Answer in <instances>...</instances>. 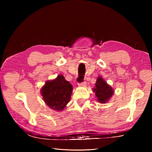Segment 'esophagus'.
Listing matches in <instances>:
<instances>
[{
    "label": "esophagus",
    "mask_w": 152,
    "mask_h": 152,
    "mask_svg": "<svg viewBox=\"0 0 152 152\" xmlns=\"http://www.w3.org/2000/svg\"><path fill=\"white\" fill-rule=\"evenodd\" d=\"M78 86H81V87H83V86H86V85H87V83H86V81H84V82H82V83H78Z\"/></svg>",
    "instance_id": "obj_1"
}]
</instances>
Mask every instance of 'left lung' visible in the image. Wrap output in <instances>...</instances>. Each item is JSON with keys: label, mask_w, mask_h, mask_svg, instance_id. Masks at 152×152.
I'll return each instance as SVG.
<instances>
[{"label": "left lung", "mask_w": 152, "mask_h": 152, "mask_svg": "<svg viewBox=\"0 0 152 152\" xmlns=\"http://www.w3.org/2000/svg\"><path fill=\"white\" fill-rule=\"evenodd\" d=\"M93 90L95 93L98 101L102 104L107 102L114 92L112 87L109 86L101 76H99L96 79L95 87Z\"/></svg>", "instance_id": "obj_1"}]
</instances>
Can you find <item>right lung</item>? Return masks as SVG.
Listing matches in <instances>:
<instances>
[{
    "instance_id": "add662e5",
    "label": "right lung",
    "mask_w": 152,
    "mask_h": 152,
    "mask_svg": "<svg viewBox=\"0 0 152 152\" xmlns=\"http://www.w3.org/2000/svg\"><path fill=\"white\" fill-rule=\"evenodd\" d=\"M72 92V86L64 79L62 74L56 79L47 81L41 89L44 101L56 111H62L69 102Z\"/></svg>"
}]
</instances>
